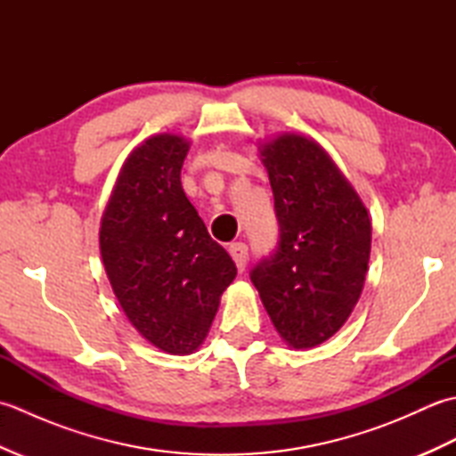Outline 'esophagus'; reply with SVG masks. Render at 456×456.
Here are the masks:
<instances>
[{
    "label": "esophagus",
    "instance_id": "esophagus-1",
    "mask_svg": "<svg viewBox=\"0 0 456 456\" xmlns=\"http://www.w3.org/2000/svg\"><path fill=\"white\" fill-rule=\"evenodd\" d=\"M229 255L233 256L237 268L243 273L245 266H247V260H248V248L245 243H231L229 245Z\"/></svg>",
    "mask_w": 456,
    "mask_h": 456
}]
</instances>
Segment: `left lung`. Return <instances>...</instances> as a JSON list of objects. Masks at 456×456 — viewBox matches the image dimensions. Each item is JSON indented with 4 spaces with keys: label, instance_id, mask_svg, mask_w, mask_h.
<instances>
[{
    "label": "left lung",
    "instance_id": "left-lung-1",
    "mask_svg": "<svg viewBox=\"0 0 456 456\" xmlns=\"http://www.w3.org/2000/svg\"><path fill=\"white\" fill-rule=\"evenodd\" d=\"M280 239L250 273L284 341L312 348L333 337L361 297L372 225L362 200L314 139L282 133L260 144Z\"/></svg>",
    "mask_w": 456,
    "mask_h": 456
}]
</instances>
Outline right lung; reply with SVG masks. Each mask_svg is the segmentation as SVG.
<instances>
[{"label":"right lung","instance_id":"obj_1","mask_svg":"<svg viewBox=\"0 0 456 456\" xmlns=\"http://www.w3.org/2000/svg\"><path fill=\"white\" fill-rule=\"evenodd\" d=\"M188 151L190 142L172 133L141 142L123 164L100 227L102 260L125 315L170 354L198 351L237 276L183 193Z\"/></svg>","mask_w":456,"mask_h":456}]
</instances>
